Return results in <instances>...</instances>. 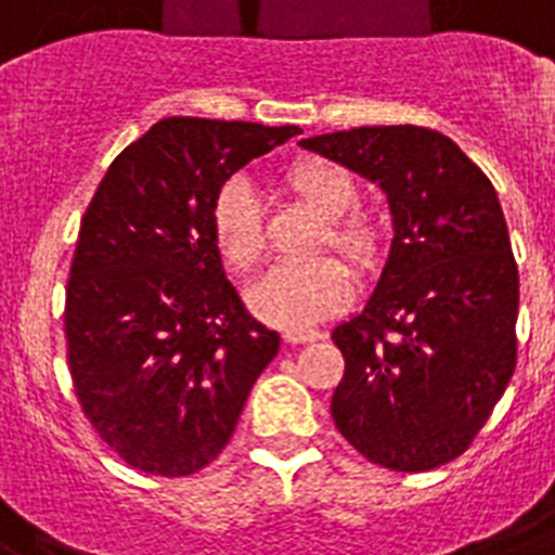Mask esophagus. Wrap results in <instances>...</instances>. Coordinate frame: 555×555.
Returning <instances> with one entry per match:
<instances>
[{"mask_svg":"<svg viewBox=\"0 0 555 555\" xmlns=\"http://www.w3.org/2000/svg\"><path fill=\"white\" fill-rule=\"evenodd\" d=\"M322 339V333L319 331H287L285 341L287 345H308V341Z\"/></svg>","mask_w":555,"mask_h":555,"instance_id":"esophagus-1","label":"esophagus"}]
</instances>
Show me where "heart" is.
<instances>
[{
    "label": "heart",
    "instance_id": "obj_1",
    "mask_svg": "<svg viewBox=\"0 0 555 555\" xmlns=\"http://www.w3.org/2000/svg\"><path fill=\"white\" fill-rule=\"evenodd\" d=\"M285 184L310 210L324 219L319 250L331 245L353 268L373 270L385 256V228L371 214L353 210L359 184L353 176L327 159L293 162ZM210 228L219 254L236 270H250L264 254L262 202L245 179H228L210 207ZM353 299V276L336 259L305 264H276L247 291L256 317L282 331H308Z\"/></svg>",
    "mask_w": 555,
    "mask_h": 555
}]
</instances>
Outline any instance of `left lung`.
<instances>
[{
  "instance_id": "8db88e82",
  "label": "left lung",
  "mask_w": 555,
  "mask_h": 555,
  "mask_svg": "<svg viewBox=\"0 0 555 555\" xmlns=\"http://www.w3.org/2000/svg\"><path fill=\"white\" fill-rule=\"evenodd\" d=\"M299 145L379 184L393 219L379 282L333 327L345 356L333 422L373 465H444L516 367L519 270L496 191L439 130L382 125Z\"/></svg>"
}]
</instances>
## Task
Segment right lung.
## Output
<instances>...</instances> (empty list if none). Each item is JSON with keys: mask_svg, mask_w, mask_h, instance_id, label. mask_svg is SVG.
<instances>
[{"mask_svg": "<svg viewBox=\"0 0 555 555\" xmlns=\"http://www.w3.org/2000/svg\"><path fill=\"white\" fill-rule=\"evenodd\" d=\"M296 125L170 116L114 159L79 228L67 364L96 434L130 467L191 476L231 441L279 333L228 282L216 193Z\"/></svg>", "mask_w": 555, "mask_h": 555, "instance_id": "1", "label": "right lung"}]
</instances>
